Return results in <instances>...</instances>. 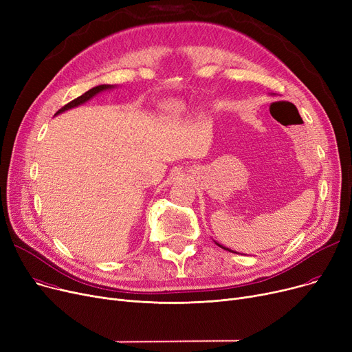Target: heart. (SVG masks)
Instances as JSON below:
<instances>
[{
  "mask_svg": "<svg viewBox=\"0 0 352 352\" xmlns=\"http://www.w3.org/2000/svg\"><path fill=\"white\" fill-rule=\"evenodd\" d=\"M170 111H171L173 114H179L181 111H182V105L178 104V102H174V104L170 105Z\"/></svg>",
  "mask_w": 352,
  "mask_h": 352,
  "instance_id": "heart-1",
  "label": "heart"
}]
</instances>
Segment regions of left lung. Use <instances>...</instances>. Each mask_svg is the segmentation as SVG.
<instances>
[{
	"mask_svg": "<svg viewBox=\"0 0 352 352\" xmlns=\"http://www.w3.org/2000/svg\"><path fill=\"white\" fill-rule=\"evenodd\" d=\"M217 245H219V244L217 243ZM219 247H221V248H224V250H227V251H231L230 248H226V247H223V245H219ZM231 252H234V251H231ZM235 254H238V252H235Z\"/></svg>",
	"mask_w": 352,
	"mask_h": 352,
	"instance_id": "8db88e82",
	"label": "left lung"
}]
</instances>
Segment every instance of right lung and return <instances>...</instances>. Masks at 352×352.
<instances>
[{"label":"right lung","mask_w":352,"mask_h":352,"mask_svg":"<svg viewBox=\"0 0 352 352\" xmlns=\"http://www.w3.org/2000/svg\"><path fill=\"white\" fill-rule=\"evenodd\" d=\"M111 88H114V85H108V84H102V85H97V87H94V88H91V89H88L85 94H82V96H80L78 98H76V100H72L71 102H68V104H65L61 109H58L57 113H55V116H58V114H61V113H64V111H67V109H71V108H76V107H78V105H81V104H84V102H87L88 100H91L92 97H96L97 94H100V92H102V91H105V89H111Z\"/></svg>","instance_id":"right-lung-1"}]
</instances>
